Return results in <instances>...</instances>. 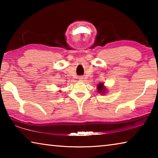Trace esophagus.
Returning <instances> with one entry per match:
<instances>
[{
	"label": "esophagus",
	"instance_id": "1",
	"mask_svg": "<svg viewBox=\"0 0 158 158\" xmlns=\"http://www.w3.org/2000/svg\"><path fill=\"white\" fill-rule=\"evenodd\" d=\"M79 79L81 80V79H83V78H82V77H79Z\"/></svg>",
	"mask_w": 158,
	"mask_h": 158
}]
</instances>
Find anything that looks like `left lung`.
<instances>
[{"mask_svg": "<svg viewBox=\"0 0 158 158\" xmlns=\"http://www.w3.org/2000/svg\"><path fill=\"white\" fill-rule=\"evenodd\" d=\"M103 87H104V86H103V84H101V83H100V84H98V92H99V93H105V89H104Z\"/></svg>", "mask_w": 158, "mask_h": 158, "instance_id": "8db88e82", "label": "left lung"}]
</instances>
